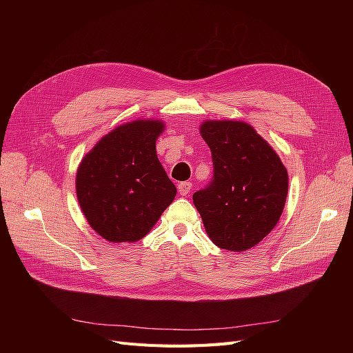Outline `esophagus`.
<instances>
[{
    "label": "esophagus",
    "mask_w": 353,
    "mask_h": 353,
    "mask_svg": "<svg viewBox=\"0 0 353 353\" xmlns=\"http://www.w3.org/2000/svg\"><path fill=\"white\" fill-rule=\"evenodd\" d=\"M190 191H191V183H187V181H184V183L178 184V193L181 196H187Z\"/></svg>",
    "instance_id": "obj_1"
}]
</instances>
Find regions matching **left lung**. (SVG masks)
Here are the masks:
<instances>
[{"label": "left lung", "instance_id": "8db88e82", "mask_svg": "<svg viewBox=\"0 0 353 353\" xmlns=\"http://www.w3.org/2000/svg\"><path fill=\"white\" fill-rule=\"evenodd\" d=\"M200 135L212 152L213 179L193 194L209 239L245 252L274 230L284 210L288 175L274 148L240 121H205Z\"/></svg>", "mask_w": 353, "mask_h": 353}]
</instances>
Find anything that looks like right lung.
I'll use <instances>...</instances> for the list:
<instances>
[{
	"instance_id": "1",
	"label": "right lung",
	"mask_w": 353,
	"mask_h": 353,
	"mask_svg": "<svg viewBox=\"0 0 353 353\" xmlns=\"http://www.w3.org/2000/svg\"><path fill=\"white\" fill-rule=\"evenodd\" d=\"M159 119L116 126L83 156L77 170V197L91 228L110 243H135L156 225L176 188L159 162Z\"/></svg>"
}]
</instances>
